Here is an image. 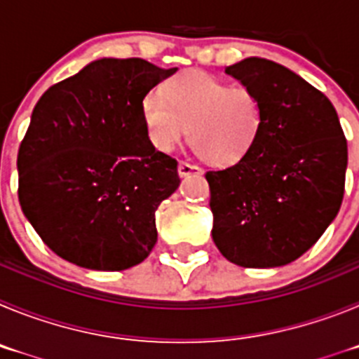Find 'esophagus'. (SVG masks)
<instances>
[{
    "instance_id": "obj_1",
    "label": "esophagus",
    "mask_w": 359,
    "mask_h": 359,
    "mask_svg": "<svg viewBox=\"0 0 359 359\" xmlns=\"http://www.w3.org/2000/svg\"><path fill=\"white\" fill-rule=\"evenodd\" d=\"M177 174L182 177L190 176V174H196V176H201L203 169H199L198 165H192V163H187V161H180L177 165Z\"/></svg>"
}]
</instances>
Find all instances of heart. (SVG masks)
Returning <instances> with one entry per match:
<instances>
[{"instance_id":"heart-1","label":"heart","mask_w":359,"mask_h":359,"mask_svg":"<svg viewBox=\"0 0 359 359\" xmlns=\"http://www.w3.org/2000/svg\"><path fill=\"white\" fill-rule=\"evenodd\" d=\"M142 118L154 149L170 152L185 140L210 165H233L253 149L264 128L257 95L205 72L170 79L163 97L149 93Z\"/></svg>"}]
</instances>
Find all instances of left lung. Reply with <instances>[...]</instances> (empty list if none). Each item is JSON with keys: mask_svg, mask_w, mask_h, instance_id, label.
Here are the masks:
<instances>
[{"mask_svg": "<svg viewBox=\"0 0 359 359\" xmlns=\"http://www.w3.org/2000/svg\"><path fill=\"white\" fill-rule=\"evenodd\" d=\"M224 72L257 95L264 128L243 160L205 174L212 239L237 266L290 264L340 210L347 140L331 100L286 66L248 57Z\"/></svg>", "mask_w": 359, "mask_h": 359, "instance_id": "8db88e82", "label": "left lung"}]
</instances>
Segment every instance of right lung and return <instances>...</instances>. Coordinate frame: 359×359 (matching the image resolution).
Instances as JSON below:
<instances>
[{
    "instance_id": "1",
    "label": "right lung",
    "mask_w": 359,
    "mask_h": 359,
    "mask_svg": "<svg viewBox=\"0 0 359 359\" xmlns=\"http://www.w3.org/2000/svg\"><path fill=\"white\" fill-rule=\"evenodd\" d=\"M176 69L104 57L48 88L32 111L18 154L19 205L65 261L122 271L154 248V214L180 176L149 140L142 102Z\"/></svg>"
}]
</instances>
